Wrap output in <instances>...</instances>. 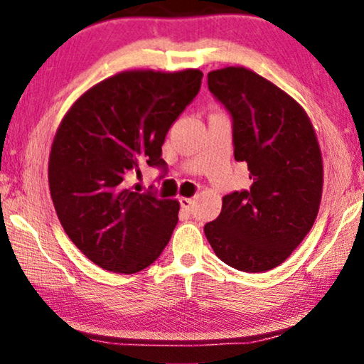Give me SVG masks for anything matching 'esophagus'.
Masks as SVG:
<instances>
[{
    "label": "esophagus",
    "instance_id": "1",
    "mask_svg": "<svg viewBox=\"0 0 364 364\" xmlns=\"http://www.w3.org/2000/svg\"><path fill=\"white\" fill-rule=\"evenodd\" d=\"M180 205H181L184 212H191V210H193V207H194V199H193V197H181Z\"/></svg>",
    "mask_w": 364,
    "mask_h": 364
}]
</instances>
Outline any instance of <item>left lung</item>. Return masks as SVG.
Returning a JSON list of instances; mask_svg holds the SVG:
<instances>
[{"mask_svg":"<svg viewBox=\"0 0 364 364\" xmlns=\"http://www.w3.org/2000/svg\"><path fill=\"white\" fill-rule=\"evenodd\" d=\"M207 85L231 117L234 159L247 164L250 188L226 194L204 232L221 262L263 273L286 262L315 223L321 151L304 109L255 72L226 67Z\"/></svg>","mask_w":364,"mask_h":364,"instance_id":"1","label":"left lung"}]
</instances>
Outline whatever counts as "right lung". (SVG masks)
I'll list each match as a JSON object with an SVG mask.
<instances>
[{"mask_svg":"<svg viewBox=\"0 0 364 364\" xmlns=\"http://www.w3.org/2000/svg\"><path fill=\"white\" fill-rule=\"evenodd\" d=\"M200 70L122 72L86 91L60 122L49 156V189L60 225L107 271L138 273L157 260L180 204L134 193L127 176L147 164L167 171L162 146L200 90Z\"/></svg>","mask_w":364,"mask_h":364,"instance_id":"add662e5","label":"right lung"}]
</instances>
